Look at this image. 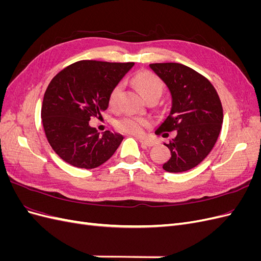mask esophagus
Returning a JSON list of instances; mask_svg holds the SVG:
<instances>
[{"label":"esophagus","mask_w":261,"mask_h":261,"mask_svg":"<svg viewBox=\"0 0 261 261\" xmlns=\"http://www.w3.org/2000/svg\"><path fill=\"white\" fill-rule=\"evenodd\" d=\"M139 141L141 146L144 147H152L155 145V141L151 140V139H144V138H139Z\"/></svg>","instance_id":"obj_1"}]
</instances>
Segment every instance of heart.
<instances>
[{
  "label": "heart",
  "mask_w": 261,
  "mask_h": 261,
  "mask_svg": "<svg viewBox=\"0 0 261 261\" xmlns=\"http://www.w3.org/2000/svg\"><path fill=\"white\" fill-rule=\"evenodd\" d=\"M134 83H135L137 89L144 98L150 96V94H161L163 89V84L160 78L150 72L138 73L134 77ZM121 92L122 86L115 85L109 94L110 107H116ZM148 125V120L139 116H125L116 122V127L118 129L129 134H135V135H139V134L143 133Z\"/></svg>",
  "instance_id": "heart-1"
}]
</instances>
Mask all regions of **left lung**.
I'll list each match as a JSON object with an SVG mask.
<instances>
[{
	"instance_id": "1",
	"label": "left lung",
	"mask_w": 261,
	"mask_h": 261,
	"mask_svg": "<svg viewBox=\"0 0 261 261\" xmlns=\"http://www.w3.org/2000/svg\"><path fill=\"white\" fill-rule=\"evenodd\" d=\"M149 67L171 94L170 112L155 134L167 137V132H176L174 138L163 143L170 149L171 158L162 168L171 173L188 171L215 146L222 127V105L215 87L196 70L178 63H154Z\"/></svg>"
}]
</instances>
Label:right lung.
<instances>
[{"label":"right lung","mask_w":261,"mask_h":261,"mask_svg":"<svg viewBox=\"0 0 261 261\" xmlns=\"http://www.w3.org/2000/svg\"><path fill=\"white\" fill-rule=\"evenodd\" d=\"M135 63L81 61L55 76L44 92L41 118L49 144L62 160L94 169L111 158L123 140L118 133H98L90 117L101 116L109 94Z\"/></svg>","instance_id":"1"}]
</instances>
